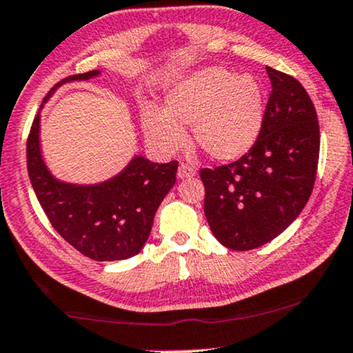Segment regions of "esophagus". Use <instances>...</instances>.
I'll return each mask as SVG.
<instances>
[{
	"mask_svg": "<svg viewBox=\"0 0 353 353\" xmlns=\"http://www.w3.org/2000/svg\"><path fill=\"white\" fill-rule=\"evenodd\" d=\"M196 174V169L192 166H187V164H181L179 169H177V177L179 179H187V177H194Z\"/></svg>",
	"mask_w": 353,
	"mask_h": 353,
	"instance_id": "34e87169",
	"label": "esophagus"
}]
</instances>
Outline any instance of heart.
Instances as JSON below:
<instances>
[{"label": "heart", "instance_id": "heart-1", "mask_svg": "<svg viewBox=\"0 0 353 353\" xmlns=\"http://www.w3.org/2000/svg\"><path fill=\"white\" fill-rule=\"evenodd\" d=\"M265 98L252 75H236L210 65L182 79L166 92L164 111L147 108L143 130L163 153L185 143L184 128H192L199 147L219 161L241 158L260 135Z\"/></svg>", "mask_w": 353, "mask_h": 353}]
</instances>
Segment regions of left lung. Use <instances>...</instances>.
<instances>
[{
  "instance_id": "obj_1",
  "label": "left lung",
  "mask_w": 353,
  "mask_h": 353,
  "mask_svg": "<svg viewBox=\"0 0 353 353\" xmlns=\"http://www.w3.org/2000/svg\"><path fill=\"white\" fill-rule=\"evenodd\" d=\"M271 81L260 135L231 164L201 169L205 216L213 236L231 250L271 242L302 213L319 158L316 110L297 79L266 68Z\"/></svg>"
}]
</instances>
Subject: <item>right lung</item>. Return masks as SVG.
<instances>
[{"label": "right lung", "mask_w": 353, "mask_h": 353, "mask_svg": "<svg viewBox=\"0 0 353 353\" xmlns=\"http://www.w3.org/2000/svg\"><path fill=\"white\" fill-rule=\"evenodd\" d=\"M97 75L100 70L70 75L51 88L43 103L63 83L88 81ZM177 164L134 157L119 174L105 182L70 184L56 179L41 157L40 112L27 139V171L51 225L82 255L97 261L128 260L142 250L159 203L176 184Z\"/></svg>", "instance_id": "add662e5"}]
</instances>
